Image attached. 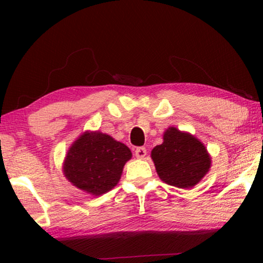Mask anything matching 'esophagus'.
Here are the masks:
<instances>
[{
	"label": "esophagus",
	"instance_id": "esophagus-1",
	"mask_svg": "<svg viewBox=\"0 0 263 263\" xmlns=\"http://www.w3.org/2000/svg\"><path fill=\"white\" fill-rule=\"evenodd\" d=\"M147 151L145 147H139V148L135 149V157L139 158V159H143L146 157Z\"/></svg>",
	"mask_w": 263,
	"mask_h": 263
}]
</instances>
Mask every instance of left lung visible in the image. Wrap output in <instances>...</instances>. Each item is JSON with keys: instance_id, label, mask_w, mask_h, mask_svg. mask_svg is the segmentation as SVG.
<instances>
[{"instance_id": "1", "label": "left lung", "mask_w": 263, "mask_h": 263, "mask_svg": "<svg viewBox=\"0 0 263 263\" xmlns=\"http://www.w3.org/2000/svg\"><path fill=\"white\" fill-rule=\"evenodd\" d=\"M163 139L151 152L159 178L177 188H193L211 167L206 147L195 136L175 127L167 128Z\"/></svg>"}]
</instances>
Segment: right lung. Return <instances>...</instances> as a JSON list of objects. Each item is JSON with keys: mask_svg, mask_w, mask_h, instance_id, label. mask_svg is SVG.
<instances>
[{"mask_svg": "<svg viewBox=\"0 0 263 263\" xmlns=\"http://www.w3.org/2000/svg\"><path fill=\"white\" fill-rule=\"evenodd\" d=\"M132 152L100 132H86L70 146L63 172L71 184L91 195H103L120 181Z\"/></svg>", "mask_w": 263, "mask_h": 263, "instance_id": "1", "label": "right lung"}]
</instances>
